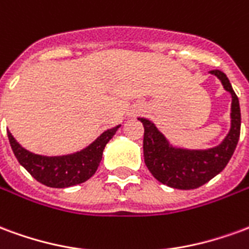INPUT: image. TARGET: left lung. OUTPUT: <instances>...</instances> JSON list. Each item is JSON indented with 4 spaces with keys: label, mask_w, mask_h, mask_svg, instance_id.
I'll use <instances>...</instances> for the list:
<instances>
[{
    "label": "left lung",
    "mask_w": 249,
    "mask_h": 249,
    "mask_svg": "<svg viewBox=\"0 0 249 249\" xmlns=\"http://www.w3.org/2000/svg\"><path fill=\"white\" fill-rule=\"evenodd\" d=\"M217 76L225 90L232 94L231 107V130L220 145L207 151L176 149L169 145L165 137L156 129L151 121L139 119L144 125V161L153 178L160 183L176 189H195L208 183L219 175L237 145L240 137L241 114L239 98L232 89L228 77L221 71H211Z\"/></svg>",
    "instance_id": "8db88e82"
}]
</instances>
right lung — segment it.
<instances>
[{
    "mask_svg": "<svg viewBox=\"0 0 249 249\" xmlns=\"http://www.w3.org/2000/svg\"><path fill=\"white\" fill-rule=\"evenodd\" d=\"M119 126L108 129L90 145L69 156L46 157L26 151L8 132L9 142L18 162L38 183L51 188H66L85 183L97 171L103 152Z\"/></svg>",
    "mask_w": 249,
    "mask_h": 249,
    "instance_id": "right-lung-1",
    "label": "right lung"
}]
</instances>
